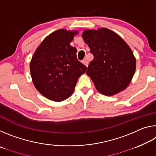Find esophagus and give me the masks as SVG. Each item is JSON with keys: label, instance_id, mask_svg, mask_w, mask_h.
Masks as SVG:
<instances>
[{"label": "esophagus", "instance_id": "esophagus-1", "mask_svg": "<svg viewBox=\"0 0 156 156\" xmlns=\"http://www.w3.org/2000/svg\"><path fill=\"white\" fill-rule=\"evenodd\" d=\"M82 62L83 63V64L86 66V67H88V65H89V62H88V61L86 59H84V60H83V61H82Z\"/></svg>", "mask_w": 156, "mask_h": 156}]
</instances>
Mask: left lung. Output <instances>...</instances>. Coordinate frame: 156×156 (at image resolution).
I'll list each match as a JSON object with an SVG mask.
<instances>
[{
  "mask_svg": "<svg viewBox=\"0 0 156 156\" xmlns=\"http://www.w3.org/2000/svg\"><path fill=\"white\" fill-rule=\"evenodd\" d=\"M82 37L94 55L86 73L97 90L109 96L125 90L135 73L136 66L128 44L107 28L85 30Z\"/></svg>",
  "mask_w": 156,
  "mask_h": 156,
  "instance_id": "obj_1",
  "label": "left lung"
}]
</instances>
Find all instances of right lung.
<instances>
[{
  "label": "right lung",
  "mask_w": 156,
  "mask_h": 156,
  "mask_svg": "<svg viewBox=\"0 0 156 156\" xmlns=\"http://www.w3.org/2000/svg\"><path fill=\"white\" fill-rule=\"evenodd\" d=\"M77 31L57 30L38 47L30 62L33 83L43 96L60 102L72 96L87 67L78 60L77 49L70 45Z\"/></svg>",
  "instance_id": "right-lung-1"
}]
</instances>
